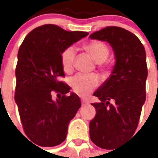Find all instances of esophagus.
Wrapping results in <instances>:
<instances>
[{
	"instance_id": "1",
	"label": "esophagus",
	"mask_w": 158,
	"mask_h": 158,
	"mask_svg": "<svg viewBox=\"0 0 158 158\" xmlns=\"http://www.w3.org/2000/svg\"><path fill=\"white\" fill-rule=\"evenodd\" d=\"M82 106H86V105H88V104H89V101H88L87 99L82 98Z\"/></svg>"
}]
</instances>
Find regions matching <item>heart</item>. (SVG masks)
Masks as SVG:
<instances>
[{"mask_svg":"<svg viewBox=\"0 0 158 158\" xmlns=\"http://www.w3.org/2000/svg\"><path fill=\"white\" fill-rule=\"evenodd\" d=\"M84 49L101 66L109 56V47L105 43L98 41H93L85 44ZM76 56V49L74 46H69L64 49L60 55V61L65 72H71L72 71ZM98 78L95 75L79 73L72 78L71 85L76 93L81 96H85L89 94L98 85Z\"/></svg>","mask_w":158,"mask_h":158,"instance_id":"b5f03b06","label":"heart"}]
</instances>
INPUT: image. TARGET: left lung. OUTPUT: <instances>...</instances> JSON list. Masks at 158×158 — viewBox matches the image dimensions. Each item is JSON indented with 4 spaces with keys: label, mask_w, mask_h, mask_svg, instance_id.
I'll list each match as a JSON object with an SVG mask.
<instances>
[{
    "label": "left lung",
    "mask_w": 158,
    "mask_h": 158,
    "mask_svg": "<svg viewBox=\"0 0 158 158\" xmlns=\"http://www.w3.org/2000/svg\"><path fill=\"white\" fill-rule=\"evenodd\" d=\"M89 38L108 42L114 51L112 73L93 94L100 102L92 103L97 113L89 122L91 141L112 150L130 139L137 128L146 101V51L134 34L119 27L103 28Z\"/></svg>",
    "instance_id": "8db88e82"
}]
</instances>
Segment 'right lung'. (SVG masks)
Wrapping results in <instances>:
<instances>
[{"label": "right lung", "instance_id": "obj_1", "mask_svg": "<svg viewBox=\"0 0 158 158\" xmlns=\"http://www.w3.org/2000/svg\"><path fill=\"white\" fill-rule=\"evenodd\" d=\"M88 32L67 31L46 24L31 31L18 52L15 101L24 131L35 144L55 146L66 139L69 122L81 106L79 97L59 81L64 76L60 61L64 49ZM56 92L58 98L52 94Z\"/></svg>", "mask_w": 158, "mask_h": 158}]
</instances>
